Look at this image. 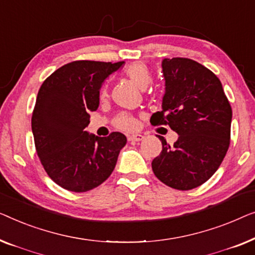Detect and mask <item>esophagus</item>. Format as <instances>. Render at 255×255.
Listing matches in <instances>:
<instances>
[{
	"mask_svg": "<svg viewBox=\"0 0 255 255\" xmlns=\"http://www.w3.org/2000/svg\"><path fill=\"white\" fill-rule=\"evenodd\" d=\"M144 138V136L141 134H134V135H129L128 136V141L130 142H139Z\"/></svg>",
	"mask_w": 255,
	"mask_h": 255,
	"instance_id": "obj_1",
	"label": "esophagus"
}]
</instances>
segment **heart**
<instances>
[{
  "mask_svg": "<svg viewBox=\"0 0 255 255\" xmlns=\"http://www.w3.org/2000/svg\"><path fill=\"white\" fill-rule=\"evenodd\" d=\"M126 76L130 80L132 83L137 85L139 89L144 90L149 87V84L151 83L152 76L151 73H150L149 68L145 66L144 63L141 62H135L131 63L129 66L126 71H125ZM106 96V90L105 89H102L100 91V97ZM114 125L116 127L120 129H125V130H129V129H132L135 126V121L132 119V117L128 113H119L114 119Z\"/></svg>",
  "mask_w": 255,
  "mask_h": 255,
  "instance_id": "b5f03b06",
  "label": "heart"
}]
</instances>
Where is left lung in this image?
Here are the masks:
<instances>
[{
    "label": "left lung",
    "instance_id": "8db88e82",
    "mask_svg": "<svg viewBox=\"0 0 255 255\" xmlns=\"http://www.w3.org/2000/svg\"><path fill=\"white\" fill-rule=\"evenodd\" d=\"M163 110L152 114V126L168 125L179 135L163 144L152 171L179 191L199 187L211 178L230 145L232 110L221 81L213 71L186 57L164 59Z\"/></svg>",
    "mask_w": 255,
    "mask_h": 255
}]
</instances>
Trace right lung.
<instances>
[{"instance_id": "right-lung-1", "label": "right lung", "mask_w": 255, "mask_h": 255, "mask_svg": "<svg viewBox=\"0 0 255 255\" xmlns=\"http://www.w3.org/2000/svg\"><path fill=\"white\" fill-rule=\"evenodd\" d=\"M125 62L74 61L55 70L39 89L32 132L39 159L49 178L70 192L98 187L112 173L127 138L89 134L90 114L99 106L103 82Z\"/></svg>"}]
</instances>
